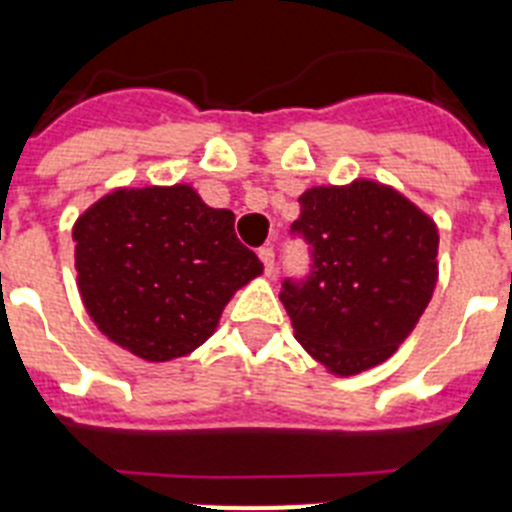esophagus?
Returning <instances> with one entry per match:
<instances>
[{
  "instance_id": "obj_1",
  "label": "esophagus",
  "mask_w": 512,
  "mask_h": 512,
  "mask_svg": "<svg viewBox=\"0 0 512 512\" xmlns=\"http://www.w3.org/2000/svg\"><path fill=\"white\" fill-rule=\"evenodd\" d=\"M259 259H261V264H264V271L271 277V274H274V248L271 246L259 248Z\"/></svg>"
}]
</instances>
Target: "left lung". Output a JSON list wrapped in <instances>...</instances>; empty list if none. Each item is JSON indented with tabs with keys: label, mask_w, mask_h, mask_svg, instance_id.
<instances>
[{
	"label": "left lung",
	"mask_w": 512,
	"mask_h": 512,
	"mask_svg": "<svg viewBox=\"0 0 512 512\" xmlns=\"http://www.w3.org/2000/svg\"><path fill=\"white\" fill-rule=\"evenodd\" d=\"M292 230L312 246L305 284L279 295L295 338L333 377H354L395 354L438 282V228L428 212L377 179L300 194Z\"/></svg>",
	"instance_id": "left-lung-1"
}]
</instances>
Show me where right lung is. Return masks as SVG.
Here are the masks:
<instances>
[{"mask_svg": "<svg viewBox=\"0 0 512 512\" xmlns=\"http://www.w3.org/2000/svg\"><path fill=\"white\" fill-rule=\"evenodd\" d=\"M233 225L192 184L99 197L74 223L76 287L99 333L151 364L202 346L230 297L264 274Z\"/></svg>", "mask_w": 512, "mask_h": 512, "instance_id": "add662e5", "label": "right lung"}]
</instances>
